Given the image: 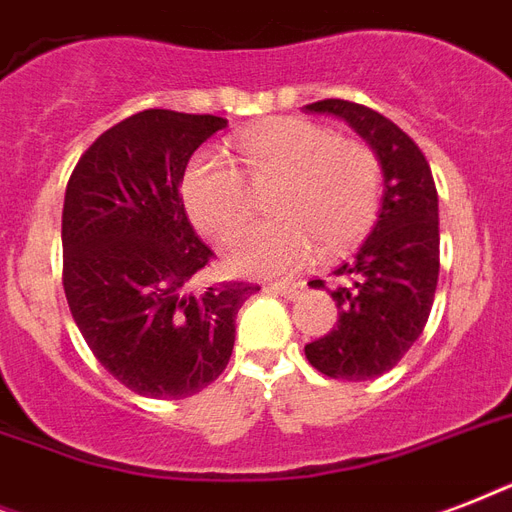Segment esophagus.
I'll return each instance as SVG.
<instances>
[{
  "label": "esophagus",
  "mask_w": 512,
  "mask_h": 512,
  "mask_svg": "<svg viewBox=\"0 0 512 512\" xmlns=\"http://www.w3.org/2000/svg\"><path fill=\"white\" fill-rule=\"evenodd\" d=\"M303 289H305L303 284H300V281H295V284H271V287H265V292L284 297V300H295V297L300 295Z\"/></svg>",
  "instance_id": "34e87169"
}]
</instances>
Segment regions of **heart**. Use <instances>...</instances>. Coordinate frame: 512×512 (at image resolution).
Returning a JSON list of instances; mask_svg holds the SVG:
<instances>
[{"label": "heart", "mask_w": 512, "mask_h": 512, "mask_svg": "<svg viewBox=\"0 0 512 512\" xmlns=\"http://www.w3.org/2000/svg\"><path fill=\"white\" fill-rule=\"evenodd\" d=\"M249 183L271 185V223L247 233L225 255L228 271L257 279L289 276L311 257L358 241L377 220L380 162L369 146L337 138L308 119H276L236 140ZM183 204L201 233L217 241L239 236L249 220V193L220 151H199L183 175Z\"/></svg>", "instance_id": "1"}]
</instances>
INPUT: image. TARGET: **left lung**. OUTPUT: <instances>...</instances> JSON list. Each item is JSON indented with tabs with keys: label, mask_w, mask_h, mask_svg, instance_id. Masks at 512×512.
<instances>
[{
	"label": "left lung",
	"mask_w": 512,
	"mask_h": 512,
	"mask_svg": "<svg viewBox=\"0 0 512 512\" xmlns=\"http://www.w3.org/2000/svg\"><path fill=\"white\" fill-rule=\"evenodd\" d=\"M308 114L337 116L372 148L382 170L377 223L356 257L335 268L337 327L305 345L321 374L361 382L390 372L422 335L438 284V193L425 156L404 130L350 100H319Z\"/></svg>",
	"instance_id": "1"
}]
</instances>
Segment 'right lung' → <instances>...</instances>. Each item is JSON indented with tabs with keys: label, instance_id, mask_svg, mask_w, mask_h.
<instances>
[{
	"label": "right lung",
	"instance_id": "obj_1",
	"mask_svg": "<svg viewBox=\"0 0 512 512\" xmlns=\"http://www.w3.org/2000/svg\"><path fill=\"white\" fill-rule=\"evenodd\" d=\"M223 127L220 116L148 108L103 132L66 185L68 308L95 358L140 396L188 398L215 382L236 313L260 292H185L212 249L193 231L180 185L193 151Z\"/></svg>",
	"mask_w": 512,
	"mask_h": 512
}]
</instances>
